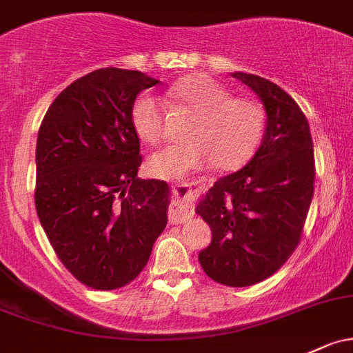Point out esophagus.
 Wrapping results in <instances>:
<instances>
[{
  "instance_id": "esophagus-1",
  "label": "esophagus",
  "mask_w": 353,
  "mask_h": 353,
  "mask_svg": "<svg viewBox=\"0 0 353 353\" xmlns=\"http://www.w3.org/2000/svg\"><path fill=\"white\" fill-rule=\"evenodd\" d=\"M173 196H175V219L176 221H185L190 214V203L193 199L192 188L188 185H173Z\"/></svg>"
}]
</instances>
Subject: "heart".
Listing matches in <instances>:
<instances>
[{"label":"heart","instance_id":"1","mask_svg":"<svg viewBox=\"0 0 353 353\" xmlns=\"http://www.w3.org/2000/svg\"><path fill=\"white\" fill-rule=\"evenodd\" d=\"M166 96L195 114L187 132L188 143L170 145L151 154V175L176 180L188 172L215 165L236 170L249 161L264 131V109L251 97H230L217 81L203 74L190 75L168 87ZM165 105L151 94H141L132 105V126L139 138L157 145L165 138Z\"/></svg>","mask_w":353,"mask_h":353}]
</instances>
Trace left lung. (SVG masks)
<instances>
[{
	"instance_id": "obj_1",
	"label": "left lung",
	"mask_w": 353,
	"mask_h": 353,
	"mask_svg": "<svg viewBox=\"0 0 353 353\" xmlns=\"http://www.w3.org/2000/svg\"><path fill=\"white\" fill-rule=\"evenodd\" d=\"M232 77L263 102L266 130L251 161L219 178L195 212L212 229L200 266L214 281L244 288L274 274L296 249L313 199L314 154L308 119L290 94L259 75Z\"/></svg>"
}]
</instances>
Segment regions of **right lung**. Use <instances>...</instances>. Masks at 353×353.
<instances>
[{"instance_id":"add662e5","label":"right lung","mask_w":353,"mask_h":353,"mask_svg":"<svg viewBox=\"0 0 353 353\" xmlns=\"http://www.w3.org/2000/svg\"><path fill=\"white\" fill-rule=\"evenodd\" d=\"M158 82L139 70H94L63 89L41 121L37 214L63 266L94 290L131 283L168 222V185L138 178L131 119L138 94Z\"/></svg>"}]
</instances>
